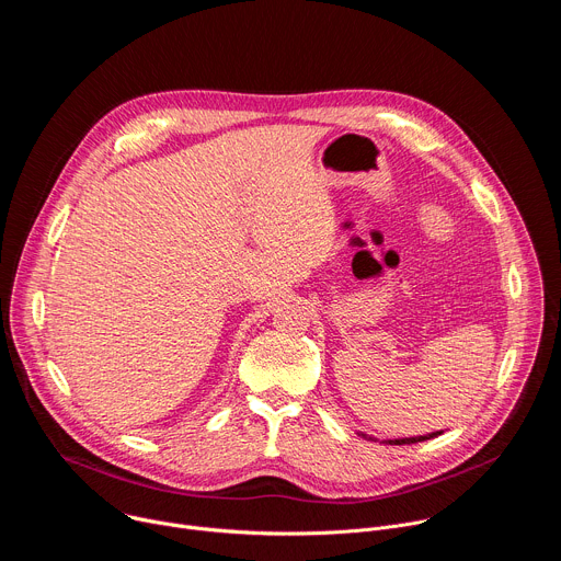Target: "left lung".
Listing matches in <instances>:
<instances>
[{
	"instance_id": "8db88e82",
	"label": "left lung",
	"mask_w": 561,
	"mask_h": 561,
	"mask_svg": "<svg viewBox=\"0 0 561 561\" xmlns=\"http://www.w3.org/2000/svg\"><path fill=\"white\" fill-rule=\"evenodd\" d=\"M362 437H366V439H373V442H377L375 437H370V435H366V433H359ZM437 435H442V431H435V433H428V435H420V437H404V439H386L383 444H390V446H404V444H417V442H426V439H433V437H437Z\"/></svg>"
}]
</instances>
